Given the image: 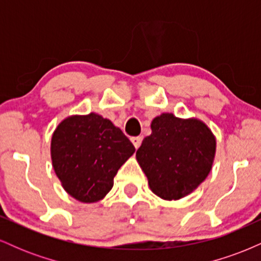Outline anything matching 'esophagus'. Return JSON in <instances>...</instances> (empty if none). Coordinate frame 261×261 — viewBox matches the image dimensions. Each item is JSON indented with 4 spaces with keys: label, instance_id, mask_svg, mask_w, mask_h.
I'll return each mask as SVG.
<instances>
[{
    "label": "esophagus",
    "instance_id": "obj_1",
    "mask_svg": "<svg viewBox=\"0 0 261 261\" xmlns=\"http://www.w3.org/2000/svg\"><path fill=\"white\" fill-rule=\"evenodd\" d=\"M141 141H142V137H141V136H135V137H131V142H133V145L135 146V148H136V149L140 147Z\"/></svg>",
    "mask_w": 261,
    "mask_h": 261
}]
</instances>
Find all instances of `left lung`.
I'll use <instances>...</instances> for the list:
<instances>
[{"mask_svg":"<svg viewBox=\"0 0 261 261\" xmlns=\"http://www.w3.org/2000/svg\"><path fill=\"white\" fill-rule=\"evenodd\" d=\"M136 160L161 199L180 200L207 178L216 154V136L196 118H176L162 113L151 122Z\"/></svg>","mask_w":261,"mask_h":261,"instance_id":"obj_1","label":"left lung"}]
</instances>
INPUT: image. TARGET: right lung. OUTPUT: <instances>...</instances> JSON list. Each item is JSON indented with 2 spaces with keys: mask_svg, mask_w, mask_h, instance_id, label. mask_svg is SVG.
Instances as JSON below:
<instances>
[{
  "mask_svg": "<svg viewBox=\"0 0 261 261\" xmlns=\"http://www.w3.org/2000/svg\"><path fill=\"white\" fill-rule=\"evenodd\" d=\"M130 140L97 113L70 115L51 136L53 168L66 193L85 203L104 199L114 176L134 154Z\"/></svg>",
  "mask_w": 261,
  "mask_h": 261,
  "instance_id": "1",
  "label": "right lung"
}]
</instances>
